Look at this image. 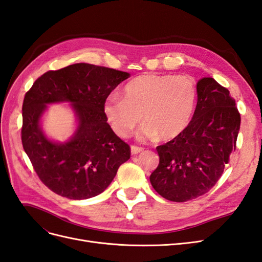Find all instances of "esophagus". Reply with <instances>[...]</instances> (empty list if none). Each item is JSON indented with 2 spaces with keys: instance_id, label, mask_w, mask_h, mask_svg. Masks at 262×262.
<instances>
[{
  "instance_id": "1",
  "label": "esophagus",
  "mask_w": 262,
  "mask_h": 262,
  "mask_svg": "<svg viewBox=\"0 0 262 262\" xmlns=\"http://www.w3.org/2000/svg\"><path fill=\"white\" fill-rule=\"evenodd\" d=\"M143 147H140V146H136V145H131V153L133 154V155H136V154H139V153H141V152H143Z\"/></svg>"
}]
</instances>
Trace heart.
Segmentation results:
<instances>
[{
	"label": "heart",
	"instance_id": "b5f03b06",
	"mask_svg": "<svg viewBox=\"0 0 262 262\" xmlns=\"http://www.w3.org/2000/svg\"><path fill=\"white\" fill-rule=\"evenodd\" d=\"M196 87L188 76L143 74L124 86L122 97L112 95L102 105L110 128L126 138L143 119L138 132L141 141H164L179 137L194 113Z\"/></svg>",
	"mask_w": 262,
	"mask_h": 262
}]
</instances>
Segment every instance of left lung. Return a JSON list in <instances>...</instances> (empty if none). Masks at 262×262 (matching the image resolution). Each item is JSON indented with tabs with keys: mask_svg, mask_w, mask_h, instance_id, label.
<instances>
[{
	"mask_svg": "<svg viewBox=\"0 0 262 262\" xmlns=\"http://www.w3.org/2000/svg\"><path fill=\"white\" fill-rule=\"evenodd\" d=\"M196 94L191 122L179 137L156 147L160 164L149 176L155 191L173 202L195 199L216 184L239 132L241 115L227 89L203 77Z\"/></svg>",
	"mask_w": 262,
	"mask_h": 262,
	"instance_id": "obj_1",
	"label": "left lung"
}]
</instances>
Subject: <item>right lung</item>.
<instances>
[{
	"label": "right lung",
	"instance_id": "right-lung-1",
	"mask_svg": "<svg viewBox=\"0 0 262 262\" xmlns=\"http://www.w3.org/2000/svg\"><path fill=\"white\" fill-rule=\"evenodd\" d=\"M129 73L76 63L37 78L23 102L21 143L38 177L53 192L72 200L100 194L119 166L130 158V146L107 123L102 105ZM70 102L77 129L68 141H52L41 128L47 104Z\"/></svg>",
	"mask_w": 262,
	"mask_h": 262
}]
</instances>
